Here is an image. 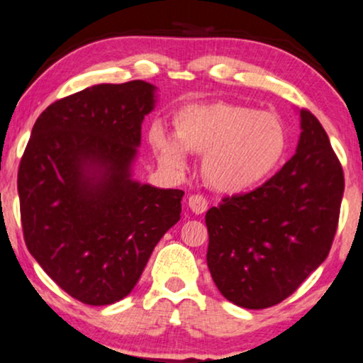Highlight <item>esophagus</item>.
Instances as JSON below:
<instances>
[{
  "instance_id": "1",
  "label": "esophagus",
  "mask_w": 363,
  "mask_h": 363,
  "mask_svg": "<svg viewBox=\"0 0 363 363\" xmlns=\"http://www.w3.org/2000/svg\"><path fill=\"white\" fill-rule=\"evenodd\" d=\"M187 206H189V209L194 213V215H203V213L208 209V201L201 194H193L189 196V199H187Z\"/></svg>"
}]
</instances>
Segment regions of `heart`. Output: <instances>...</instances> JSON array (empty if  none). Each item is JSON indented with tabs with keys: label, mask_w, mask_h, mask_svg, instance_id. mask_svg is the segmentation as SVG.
Instances as JSON below:
<instances>
[{
	"label": "heart",
	"mask_w": 363,
	"mask_h": 363,
	"mask_svg": "<svg viewBox=\"0 0 363 363\" xmlns=\"http://www.w3.org/2000/svg\"><path fill=\"white\" fill-rule=\"evenodd\" d=\"M174 139L160 128L150 143L164 165L187 167L186 150L203 155V176L225 194H242L264 184L279 167L287 135L276 115L242 104H189L174 116Z\"/></svg>",
	"instance_id": "heart-1"
}]
</instances>
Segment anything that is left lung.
Returning a JSON list of instances; mask_svg holds the SVG:
<instances>
[{"label": "left lung", "mask_w": 363, "mask_h": 363, "mask_svg": "<svg viewBox=\"0 0 363 363\" xmlns=\"http://www.w3.org/2000/svg\"><path fill=\"white\" fill-rule=\"evenodd\" d=\"M296 154L252 193L208 209V269L218 291L247 309L279 304L328 257L345 181L316 116L299 110Z\"/></svg>", "instance_id": "1"}]
</instances>
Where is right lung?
Instances as JSON below:
<instances>
[{
    "mask_svg": "<svg viewBox=\"0 0 363 363\" xmlns=\"http://www.w3.org/2000/svg\"><path fill=\"white\" fill-rule=\"evenodd\" d=\"M157 87L96 84L50 104L35 121L18 169L28 252L74 299L106 306L128 296L184 191L133 179L143 118Z\"/></svg>",
    "mask_w": 363,
    "mask_h": 363,
    "instance_id": "obj_1",
    "label": "right lung"
}]
</instances>
